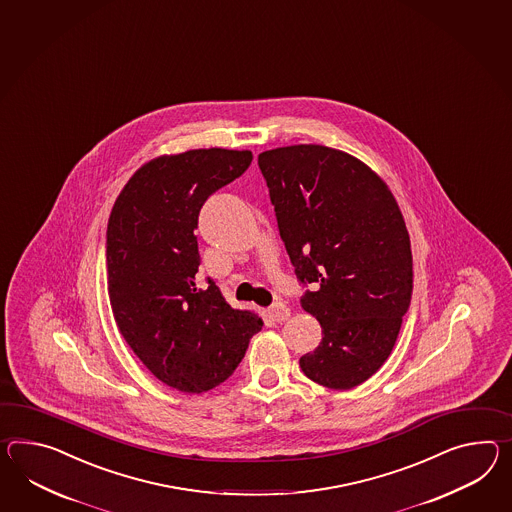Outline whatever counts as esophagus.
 Instances as JSON below:
<instances>
[{
    "instance_id": "1",
    "label": "esophagus",
    "mask_w": 512,
    "mask_h": 512,
    "mask_svg": "<svg viewBox=\"0 0 512 512\" xmlns=\"http://www.w3.org/2000/svg\"><path fill=\"white\" fill-rule=\"evenodd\" d=\"M270 318L275 322H285L288 316H290V309H288L285 303H275L274 307L268 311Z\"/></svg>"
}]
</instances>
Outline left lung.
I'll return each mask as SVG.
<instances>
[{"label": "left lung", "instance_id": "8db88e82", "mask_svg": "<svg viewBox=\"0 0 512 512\" xmlns=\"http://www.w3.org/2000/svg\"><path fill=\"white\" fill-rule=\"evenodd\" d=\"M259 168L296 275L314 287L301 307L322 325L301 370L322 387H359L387 361L411 305L398 201L368 164L320 144L262 151Z\"/></svg>", "mask_w": 512, "mask_h": 512}]
</instances>
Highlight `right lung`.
Wrapping results in <instances>:
<instances>
[{"mask_svg": "<svg viewBox=\"0 0 512 512\" xmlns=\"http://www.w3.org/2000/svg\"><path fill=\"white\" fill-rule=\"evenodd\" d=\"M250 150H188L142 164L107 225V288L116 325L164 385L201 394L242 361L262 318L233 309L209 279L200 288L201 205L251 164Z\"/></svg>", "mask_w": 512, "mask_h": 512, "instance_id": "add662e5", "label": "right lung"}]
</instances>
